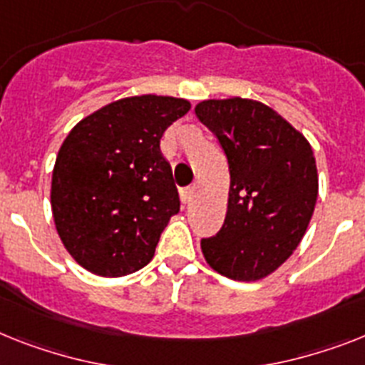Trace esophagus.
<instances>
[{
  "label": "esophagus",
  "instance_id": "34e87169",
  "mask_svg": "<svg viewBox=\"0 0 365 365\" xmlns=\"http://www.w3.org/2000/svg\"><path fill=\"white\" fill-rule=\"evenodd\" d=\"M194 195H195V188H194V186H190V188L180 190V200L185 201V203H190V201L194 200Z\"/></svg>",
  "mask_w": 365,
  "mask_h": 365
}]
</instances>
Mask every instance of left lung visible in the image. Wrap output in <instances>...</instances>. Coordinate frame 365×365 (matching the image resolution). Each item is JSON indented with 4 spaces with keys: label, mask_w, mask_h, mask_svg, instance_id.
I'll return each mask as SVG.
<instances>
[{
    "label": "left lung",
    "mask_w": 365,
    "mask_h": 365,
    "mask_svg": "<svg viewBox=\"0 0 365 365\" xmlns=\"http://www.w3.org/2000/svg\"><path fill=\"white\" fill-rule=\"evenodd\" d=\"M194 111L230 165L227 212L216 237L201 240L205 261L237 282L267 278L297 250L315 210L312 145L278 111L252 98H210Z\"/></svg>",
    "instance_id": "obj_1"
}]
</instances>
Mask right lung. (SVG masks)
<instances>
[{
    "mask_svg": "<svg viewBox=\"0 0 365 365\" xmlns=\"http://www.w3.org/2000/svg\"><path fill=\"white\" fill-rule=\"evenodd\" d=\"M188 110L190 102L175 96H126L68 132L50 201L63 246L86 270L119 278L153 259L180 205L160 138Z\"/></svg>",
    "mask_w": 365,
    "mask_h": 365,
    "instance_id": "add662e5",
    "label": "right lung"
}]
</instances>
